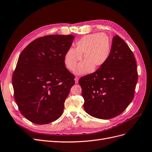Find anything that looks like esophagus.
<instances>
[{
    "label": "esophagus",
    "mask_w": 152,
    "mask_h": 152,
    "mask_svg": "<svg viewBox=\"0 0 152 152\" xmlns=\"http://www.w3.org/2000/svg\"><path fill=\"white\" fill-rule=\"evenodd\" d=\"M78 77H75V83H78Z\"/></svg>",
    "instance_id": "esophagus-1"
}]
</instances>
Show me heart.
I'll use <instances>...</instances> for the list:
<instances>
[{"label":"heart","mask_w":152,"mask_h":152,"mask_svg":"<svg viewBox=\"0 0 152 152\" xmlns=\"http://www.w3.org/2000/svg\"><path fill=\"white\" fill-rule=\"evenodd\" d=\"M111 52V43L108 36L97 33L83 36L75 43V49L68 50L64 56V63L70 70H74L84 54L86 60L79 65L75 70L78 75L92 72L94 66H102L108 60Z\"/></svg>","instance_id":"obj_1"}]
</instances>
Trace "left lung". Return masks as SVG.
Masks as SVG:
<instances>
[{
    "label": "left lung",
    "mask_w": 152,
    "mask_h": 152,
    "mask_svg": "<svg viewBox=\"0 0 152 152\" xmlns=\"http://www.w3.org/2000/svg\"><path fill=\"white\" fill-rule=\"evenodd\" d=\"M137 81V62L133 52L125 41L116 35L105 64L78 81L85 111L99 119L118 116L133 99Z\"/></svg>",
    "instance_id": "8db88e82"
}]
</instances>
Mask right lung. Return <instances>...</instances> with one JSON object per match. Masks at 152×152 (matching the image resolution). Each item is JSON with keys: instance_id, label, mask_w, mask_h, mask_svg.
<instances>
[{"instance_id": "add662e5", "label": "right lung", "mask_w": 152, "mask_h": 152, "mask_svg": "<svg viewBox=\"0 0 152 152\" xmlns=\"http://www.w3.org/2000/svg\"><path fill=\"white\" fill-rule=\"evenodd\" d=\"M75 37L53 34L34 39L20 53L12 75L14 99L29 121L45 124L58 119L75 84L64 56Z\"/></svg>"}]
</instances>
